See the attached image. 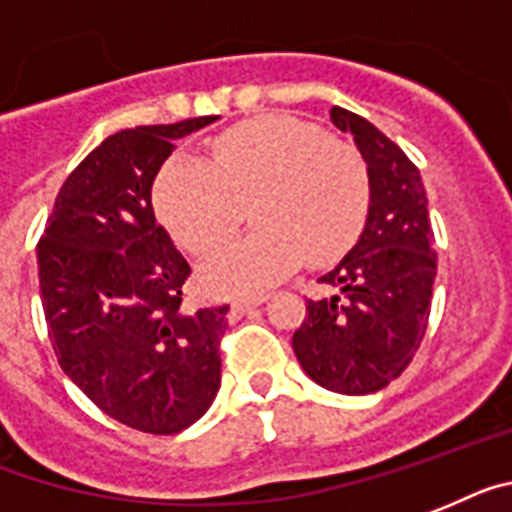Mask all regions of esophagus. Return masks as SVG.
Returning <instances> with one entry per match:
<instances>
[{"label": "esophagus", "mask_w": 512, "mask_h": 512, "mask_svg": "<svg viewBox=\"0 0 512 512\" xmlns=\"http://www.w3.org/2000/svg\"><path fill=\"white\" fill-rule=\"evenodd\" d=\"M265 299H268V296H265V294L244 296V299H236V302H231V312H234V315H244V312H247V309L260 307V304H263Z\"/></svg>", "instance_id": "obj_1"}]
</instances>
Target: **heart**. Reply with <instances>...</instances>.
I'll return each instance as SVG.
<instances>
[{
    "label": "heart",
    "instance_id": "1",
    "mask_svg": "<svg viewBox=\"0 0 512 512\" xmlns=\"http://www.w3.org/2000/svg\"><path fill=\"white\" fill-rule=\"evenodd\" d=\"M213 161L171 156L153 182V208L174 242L205 252L255 197L252 234L205 257L200 278L213 294H255L307 257L325 265L346 255L369 216L372 182L362 153L289 114L247 119L210 143Z\"/></svg>",
    "mask_w": 512,
    "mask_h": 512
}]
</instances>
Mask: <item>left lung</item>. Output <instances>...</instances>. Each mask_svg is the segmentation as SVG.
<instances>
[{"mask_svg": "<svg viewBox=\"0 0 512 512\" xmlns=\"http://www.w3.org/2000/svg\"><path fill=\"white\" fill-rule=\"evenodd\" d=\"M330 122L354 137L372 182L364 231L320 283L338 289L307 302L291 338L317 385L343 395L377 393L401 375L424 338L437 276L422 174L375 124L333 106Z\"/></svg>", "mask_w": 512, "mask_h": 512, "instance_id": "8db88e82", "label": "left lung"}]
</instances>
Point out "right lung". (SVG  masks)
<instances>
[{
	"label": "right lung",
	"instance_id": "right-lung-1",
	"mask_svg": "<svg viewBox=\"0 0 512 512\" xmlns=\"http://www.w3.org/2000/svg\"><path fill=\"white\" fill-rule=\"evenodd\" d=\"M216 119L106 137L67 176L36 247L59 367L103 414L150 435L195 424L221 388L229 304L182 307L190 265L150 200L174 140Z\"/></svg>",
	"mask_w": 512,
	"mask_h": 512
}]
</instances>
